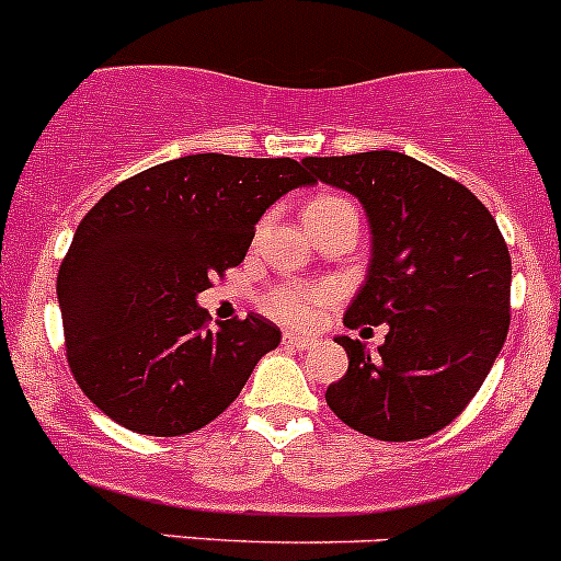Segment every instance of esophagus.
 Segmentation results:
<instances>
[{
  "label": "esophagus",
  "mask_w": 561,
  "mask_h": 561,
  "mask_svg": "<svg viewBox=\"0 0 561 561\" xmlns=\"http://www.w3.org/2000/svg\"><path fill=\"white\" fill-rule=\"evenodd\" d=\"M284 344L295 346V350H311V346H317V339L300 333H284Z\"/></svg>",
  "instance_id": "esophagus-1"
}]
</instances>
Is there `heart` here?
Returning <instances> with one entry per match:
<instances>
[{"label": "heart", "instance_id": "1", "mask_svg": "<svg viewBox=\"0 0 561 561\" xmlns=\"http://www.w3.org/2000/svg\"><path fill=\"white\" fill-rule=\"evenodd\" d=\"M335 206H344L341 197L324 195L311 201L306 215H319V211H330ZM339 297V289L333 284H308V280H284L275 284L261 295L259 306L270 319L280 324H291V328H308L317 322L319 311Z\"/></svg>", "mask_w": 561, "mask_h": 561}]
</instances>
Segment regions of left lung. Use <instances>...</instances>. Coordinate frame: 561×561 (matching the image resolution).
I'll list each match as a JSON object with an SVG mask.
<instances>
[{"label":"left lung","instance_id":"obj_1","mask_svg":"<svg viewBox=\"0 0 561 561\" xmlns=\"http://www.w3.org/2000/svg\"><path fill=\"white\" fill-rule=\"evenodd\" d=\"M313 181L346 190L371 228L366 284L346 328L388 324L371 355L339 335L350 369L330 382V410L377 440L435 435L468 408L510 330L512 259L471 190L399 151L306 157Z\"/></svg>","mask_w":561,"mask_h":561}]
</instances>
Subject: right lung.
<instances>
[{"mask_svg": "<svg viewBox=\"0 0 561 561\" xmlns=\"http://www.w3.org/2000/svg\"><path fill=\"white\" fill-rule=\"evenodd\" d=\"M313 184L295 159L192 153L112 186L57 275L73 380L104 415L175 437L215 421L280 344L259 313L209 328L197 295L244 261L277 197Z\"/></svg>", "mask_w": 561, "mask_h": 561, "instance_id": "add662e5", "label": "right lung"}]
</instances>
